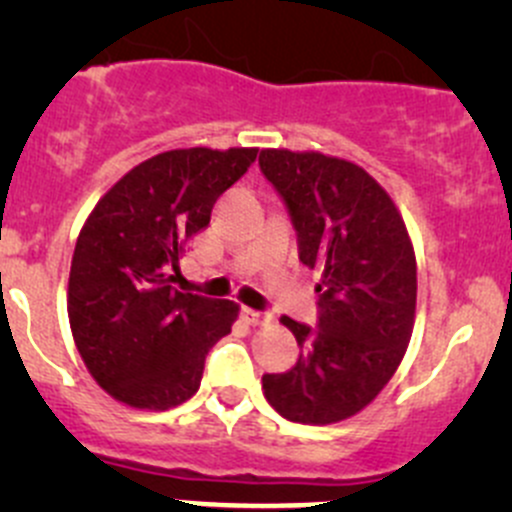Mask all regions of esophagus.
<instances>
[{
	"mask_svg": "<svg viewBox=\"0 0 512 512\" xmlns=\"http://www.w3.org/2000/svg\"><path fill=\"white\" fill-rule=\"evenodd\" d=\"M242 317H245V322H250V324H267V322H270V314L257 312V309H250V307L242 309Z\"/></svg>",
	"mask_w": 512,
	"mask_h": 512,
	"instance_id": "esophagus-1",
	"label": "esophagus"
}]
</instances>
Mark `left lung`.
I'll return each instance as SVG.
<instances>
[{
  "instance_id": "8db88e82",
  "label": "left lung",
  "mask_w": 512,
  "mask_h": 512,
  "mask_svg": "<svg viewBox=\"0 0 512 512\" xmlns=\"http://www.w3.org/2000/svg\"><path fill=\"white\" fill-rule=\"evenodd\" d=\"M260 170L285 200L302 265L322 272L317 327L282 317L299 359L262 376V391L287 421H344L379 396L409 347L414 245L389 193L352 160L267 148Z\"/></svg>"
}]
</instances>
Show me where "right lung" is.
I'll return each instance as SVG.
<instances>
[{"instance_id":"1","label":"right lung","mask_w":512,"mask_h":512,"mask_svg":"<svg viewBox=\"0 0 512 512\" xmlns=\"http://www.w3.org/2000/svg\"><path fill=\"white\" fill-rule=\"evenodd\" d=\"M257 148H178L128 170L76 240L69 324L96 384L133 409L165 411L198 391L205 356L240 304L178 292V260Z\"/></svg>"}]
</instances>
